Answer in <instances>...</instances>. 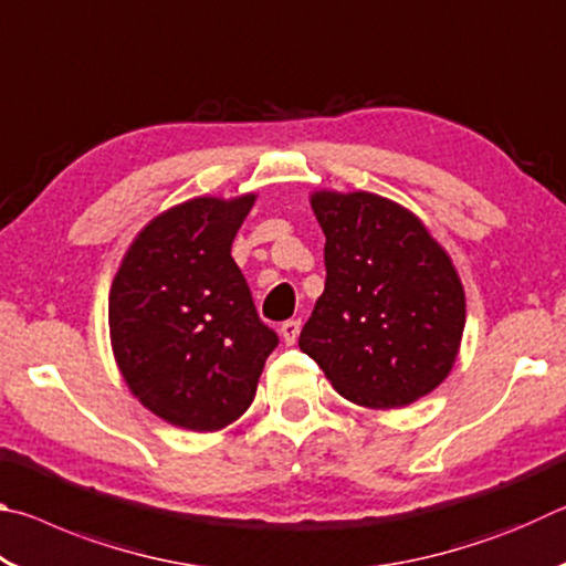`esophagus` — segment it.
Segmentation results:
<instances>
[{
	"instance_id": "34e87169",
	"label": "esophagus",
	"mask_w": 566,
	"mask_h": 566,
	"mask_svg": "<svg viewBox=\"0 0 566 566\" xmlns=\"http://www.w3.org/2000/svg\"><path fill=\"white\" fill-rule=\"evenodd\" d=\"M300 329H302V322L300 319H286L282 327H280V334L284 344H294L296 337H300Z\"/></svg>"
}]
</instances>
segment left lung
Masks as SVG:
<instances>
[{"mask_svg": "<svg viewBox=\"0 0 566 566\" xmlns=\"http://www.w3.org/2000/svg\"><path fill=\"white\" fill-rule=\"evenodd\" d=\"M327 282L300 334L344 399L399 409L434 391L462 344L464 286L447 249L407 207L371 191L319 189Z\"/></svg>", "mask_w": 566, "mask_h": 566, "instance_id": "left-lung-1", "label": "left lung"}]
</instances>
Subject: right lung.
<instances>
[{
  "mask_svg": "<svg viewBox=\"0 0 566 566\" xmlns=\"http://www.w3.org/2000/svg\"><path fill=\"white\" fill-rule=\"evenodd\" d=\"M254 199L249 191L169 207L134 237L109 290L112 352L129 391L189 432L242 417L280 342L232 260Z\"/></svg>",
  "mask_w": 566,
  "mask_h": 566,
  "instance_id": "add662e5",
  "label": "right lung"
}]
</instances>
